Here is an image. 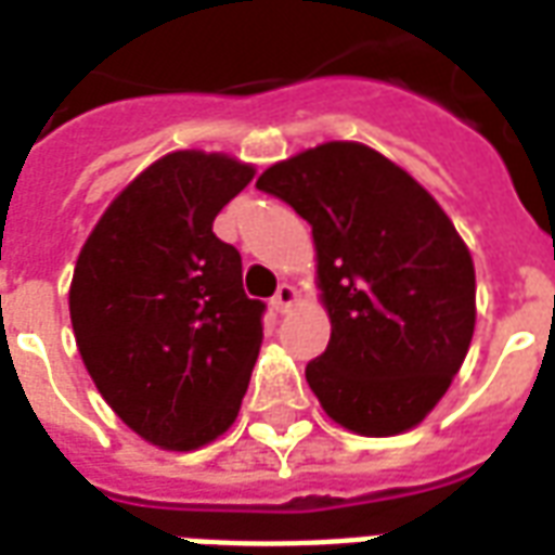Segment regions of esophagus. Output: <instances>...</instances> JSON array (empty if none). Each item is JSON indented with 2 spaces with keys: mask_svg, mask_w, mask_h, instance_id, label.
I'll list each match as a JSON object with an SVG mask.
<instances>
[{
  "mask_svg": "<svg viewBox=\"0 0 555 555\" xmlns=\"http://www.w3.org/2000/svg\"><path fill=\"white\" fill-rule=\"evenodd\" d=\"M297 300H300V294H297L294 285H279L276 297H273V309H276L279 314H285L297 306Z\"/></svg>",
  "mask_w": 555,
  "mask_h": 555,
  "instance_id": "obj_1",
  "label": "esophagus"
}]
</instances>
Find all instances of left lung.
Returning <instances> with one entry per match:
<instances>
[{"mask_svg":"<svg viewBox=\"0 0 555 555\" xmlns=\"http://www.w3.org/2000/svg\"><path fill=\"white\" fill-rule=\"evenodd\" d=\"M312 225L330 345L306 365L324 413L360 437L416 428L476 330V267L422 183L362 142L279 159L255 183Z\"/></svg>","mask_w":555,"mask_h":555,"instance_id":"left-lung-1","label":"left lung"}]
</instances>
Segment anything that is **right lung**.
<instances>
[{
	"mask_svg": "<svg viewBox=\"0 0 555 555\" xmlns=\"http://www.w3.org/2000/svg\"><path fill=\"white\" fill-rule=\"evenodd\" d=\"M255 178L219 151H171L115 195L70 279L79 357L115 416L166 452H195L241 413L264 302L214 219Z\"/></svg>",
	"mask_w": 555,
	"mask_h": 555,
	"instance_id": "obj_1",
	"label": "right lung"
}]
</instances>
